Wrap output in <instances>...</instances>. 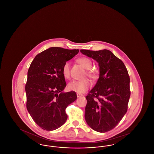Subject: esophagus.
<instances>
[{
	"mask_svg": "<svg viewBox=\"0 0 154 154\" xmlns=\"http://www.w3.org/2000/svg\"><path fill=\"white\" fill-rule=\"evenodd\" d=\"M82 94H79V93H77V97H80V96H82Z\"/></svg>",
	"mask_w": 154,
	"mask_h": 154,
	"instance_id": "obj_1",
	"label": "esophagus"
}]
</instances>
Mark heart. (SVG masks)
<instances>
[{"label": "heart", "mask_w": 154, "mask_h": 154, "mask_svg": "<svg viewBox=\"0 0 154 154\" xmlns=\"http://www.w3.org/2000/svg\"><path fill=\"white\" fill-rule=\"evenodd\" d=\"M78 62L85 69L89 70L87 73L88 76L92 79H95L97 77L96 73L93 70H89L92 66L91 60L88 58L82 57L78 59ZM70 65L69 62H66L62 67V74L65 79H69L70 77ZM91 85V82L88 79L82 80H74L69 83L67 88L70 91L82 94L85 92L90 88Z\"/></svg>", "instance_id": "heart-1"}]
</instances>
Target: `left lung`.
<instances>
[{
	"mask_svg": "<svg viewBox=\"0 0 154 154\" xmlns=\"http://www.w3.org/2000/svg\"><path fill=\"white\" fill-rule=\"evenodd\" d=\"M80 52L95 60L99 67V78L85 97V121L96 132L110 131L127 111L131 96L128 70L123 62L109 50Z\"/></svg>",
	"mask_w": 154,
	"mask_h": 154,
	"instance_id": "1",
	"label": "left lung"
}]
</instances>
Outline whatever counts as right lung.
<instances>
[{"mask_svg":"<svg viewBox=\"0 0 154 154\" xmlns=\"http://www.w3.org/2000/svg\"><path fill=\"white\" fill-rule=\"evenodd\" d=\"M79 50L50 47L35 57L25 85L26 108L42 129L51 131L65 123L66 107L77 99L75 92H64L66 83L62 67Z\"/></svg>","mask_w":154,"mask_h":154,"instance_id":"add662e5","label":"right lung"}]
</instances>
